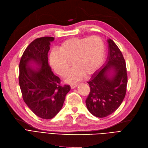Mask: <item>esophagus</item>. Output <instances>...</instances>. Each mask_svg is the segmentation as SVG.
I'll list each match as a JSON object with an SVG mask.
<instances>
[{
	"mask_svg": "<svg viewBox=\"0 0 148 148\" xmlns=\"http://www.w3.org/2000/svg\"><path fill=\"white\" fill-rule=\"evenodd\" d=\"M78 86V84H71V85H70V87H71L72 89H73V88L76 87Z\"/></svg>",
	"mask_w": 148,
	"mask_h": 148,
	"instance_id": "esophagus-1",
	"label": "esophagus"
}]
</instances>
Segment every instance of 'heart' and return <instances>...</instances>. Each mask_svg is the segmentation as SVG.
<instances>
[{"label": "heart", "mask_w": 148, "mask_h": 148, "mask_svg": "<svg viewBox=\"0 0 148 148\" xmlns=\"http://www.w3.org/2000/svg\"><path fill=\"white\" fill-rule=\"evenodd\" d=\"M105 45L98 37H72L68 38L52 51L49 62L54 72L65 77L70 70V61L73 69L66 79L67 82L79 81L86 75L94 74L105 60Z\"/></svg>", "instance_id": "obj_1"}]
</instances>
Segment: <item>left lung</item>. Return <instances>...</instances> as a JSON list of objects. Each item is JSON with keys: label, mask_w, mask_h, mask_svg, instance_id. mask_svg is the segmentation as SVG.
I'll return each instance as SVG.
<instances>
[{"label": "left lung", "mask_w": 148, "mask_h": 148, "mask_svg": "<svg viewBox=\"0 0 148 148\" xmlns=\"http://www.w3.org/2000/svg\"><path fill=\"white\" fill-rule=\"evenodd\" d=\"M107 60L99 72L87 82L90 88L86 101L90 113L97 117H107L121 105L126 92L128 82L125 59L120 49L111 39L107 40ZM113 70L110 77L108 73Z\"/></svg>", "instance_id": "1"}]
</instances>
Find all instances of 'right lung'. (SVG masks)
Instances as JSON below:
<instances>
[{
    "label": "right lung",
    "mask_w": 148,
    "mask_h": 148,
    "mask_svg": "<svg viewBox=\"0 0 148 148\" xmlns=\"http://www.w3.org/2000/svg\"><path fill=\"white\" fill-rule=\"evenodd\" d=\"M52 37L36 38L29 44L21 57L18 81L24 102L38 117L51 119L57 114L70 90L69 85L61 86V80L55 75L48 64L47 53ZM32 60L40 70L30 69Z\"/></svg>",
    "instance_id": "right-lung-1"
}]
</instances>
